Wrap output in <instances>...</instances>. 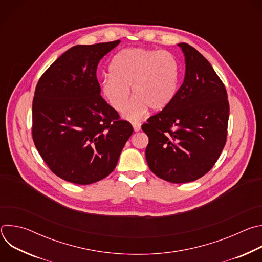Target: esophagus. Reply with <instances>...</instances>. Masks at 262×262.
I'll return each instance as SVG.
<instances>
[{
  "instance_id": "34e87169",
  "label": "esophagus",
  "mask_w": 262,
  "mask_h": 262,
  "mask_svg": "<svg viewBox=\"0 0 262 262\" xmlns=\"http://www.w3.org/2000/svg\"><path fill=\"white\" fill-rule=\"evenodd\" d=\"M133 127L135 132H140L141 130V123L140 122H133Z\"/></svg>"
}]
</instances>
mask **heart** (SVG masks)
I'll use <instances>...</instances> for the list:
<instances>
[{
	"mask_svg": "<svg viewBox=\"0 0 262 262\" xmlns=\"http://www.w3.org/2000/svg\"><path fill=\"white\" fill-rule=\"evenodd\" d=\"M110 74L100 82V92L117 112L125 108L129 88L134 99L123 116L132 121L141 119L150 107L165 108L177 93L179 68L168 52L146 49H126L110 64Z\"/></svg>",
	"mask_w": 262,
	"mask_h": 262,
	"instance_id": "obj_1",
	"label": "heart"
}]
</instances>
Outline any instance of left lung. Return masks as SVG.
I'll list each match as a JSON object with an SVG mask.
<instances>
[{"instance_id":"left-lung-1","label":"left lung","mask_w":262,"mask_h":262,"mask_svg":"<svg viewBox=\"0 0 262 262\" xmlns=\"http://www.w3.org/2000/svg\"><path fill=\"white\" fill-rule=\"evenodd\" d=\"M183 83L173 100L142 125L148 136L146 161L160 178L185 183L205 175L226 143L229 102L210 63L188 43Z\"/></svg>"}]
</instances>
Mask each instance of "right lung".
<instances>
[{"mask_svg": "<svg viewBox=\"0 0 262 262\" xmlns=\"http://www.w3.org/2000/svg\"><path fill=\"white\" fill-rule=\"evenodd\" d=\"M120 40L76 46L60 56L36 86L33 140L60 178L91 184L115 169L134 129L100 96L99 61Z\"/></svg>", "mask_w": 262, "mask_h": 262, "instance_id": "add662e5", "label": "right lung"}]
</instances>
